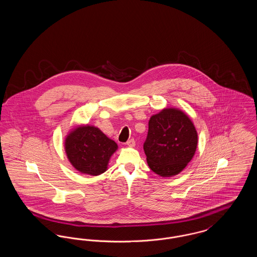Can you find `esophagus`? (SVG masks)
<instances>
[{
    "label": "esophagus",
    "instance_id": "obj_1",
    "mask_svg": "<svg viewBox=\"0 0 257 257\" xmlns=\"http://www.w3.org/2000/svg\"><path fill=\"white\" fill-rule=\"evenodd\" d=\"M127 146L129 147H135L136 146V142H135L134 139H131L127 142Z\"/></svg>",
    "mask_w": 257,
    "mask_h": 257
}]
</instances>
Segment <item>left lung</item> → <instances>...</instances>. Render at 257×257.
<instances>
[{
    "label": "left lung",
    "mask_w": 257,
    "mask_h": 257,
    "mask_svg": "<svg viewBox=\"0 0 257 257\" xmlns=\"http://www.w3.org/2000/svg\"><path fill=\"white\" fill-rule=\"evenodd\" d=\"M197 132L189 115L178 108H164L151 115L144 145L150 170L162 177L179 174L195 156Z\"/></svg>",
    "instance_id": "obj_1"
}]
</instances>
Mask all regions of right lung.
Here are the masks:
<instances>
[{"label":"right lung","instance_id":"right-lung-1","mask_svg":"<svg viewBox=\"0 0 257 257\" xmlns=\"http://www.w3.org/2000/svg\"><path fill=\"white\" fill-rule=\"evenodd\" d=\"M117 148L114 141L89 124L75 126L64 139V151L74 169L92 176L108 170L110 157Z\"/></svg>","mask_w":257,"mask_h":257}]
</instances>
